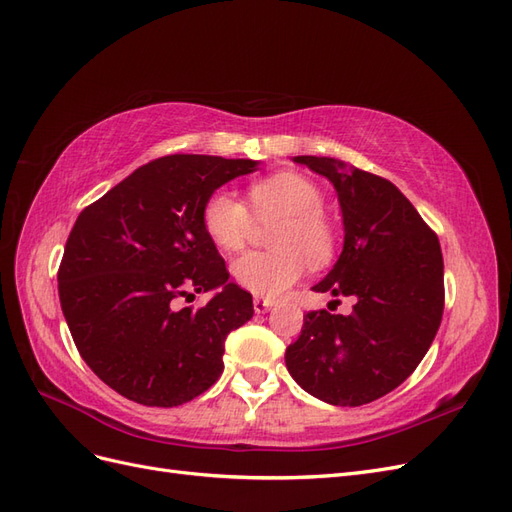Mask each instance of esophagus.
Here are the masks:
<instances>
[{"label":"esophagus","instance_id":"obj_1","mask_svg":"<svg viewBox=\"0 0 512 512\" xmlns=\"http://www.w3.org/2000/svg\"><path fill=\"white\" fill-rule=\"evenodd\" d=\"M275 305V301H271V299H254V312L256 314H265V312H269V309Z\"/></svg>","mask_w":512,"mask_h":512}]
</instances>
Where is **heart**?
Wrapping results in <instances>:
<instances>
[{"label":"heart","mask_w":512,"mask_h":512,"mask_svg":"<svg viewBox=\"0 0 512 512\" xmlns=\"http://www.w3.org/2000/svg\"><path fill=\"white\" fill-rule=\"evenodd\" d=\"M247 204L256 220L277 222L269 237L275 250L247 252L232 262L230 273L243 290L256 297H280L301 280L309 262L320 267L331 260L335 230L324 218V196L314 181L297 173L271 175L247 188ZM249 210L228 190L209 196L203 226L218 250L237 252L245 245L254 224Z\"/></svg>","instance_id":"heart-1"}]
</instances>
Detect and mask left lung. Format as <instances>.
I'll return each instance as SVG.
<instances>
[{
  "mask_svg": "<svg viewBox=\"0 0 512 512\" xmlns=\"http://www.w3.org/2000/svg\"><path fill=\"white\" fill-rule=\"evenodd\" d=\"M294 162L333 183L344 218V250L314 290L356 303L350 316L307 312L299 339L286 348V367L309 395L363 406L397 389L438 333L440 241L391 181L333 158Z\"/></svg>",
  "mask_w": 512,
  "mask_h": 512,
  "instance_id": "8db88e82",
  "label": "left lung"
}]
</instances>
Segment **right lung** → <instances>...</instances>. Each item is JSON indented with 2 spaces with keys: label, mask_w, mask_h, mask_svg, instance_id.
I'll return each instance as SVG.
<instances>
[{
  "label": "right lung",
  "mask_w": 512,
  "mask_h": 512,
  "mask_svg": "<svg viewBox=\"0 0 512 512\" xmlns=\"http://www.w3.org/2000/svg\"><path fill=\"white\" fill-rule=\"evenodd\" d=\"M260 162L177 153L136 168L81 211L57 282L83 361L136 404L173 408L220 378L224 342L254 316L203 226L209 196ZM218 289L200 310L176 307Z\"/></svg>",
  "instance_id": "right-lung-1"
}]
</instances>
